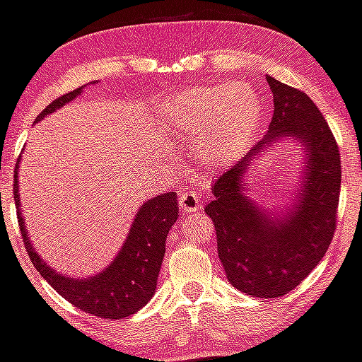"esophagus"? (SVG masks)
I'll return each mask as SVG.
<instances>
[{
    "mask_svg": "<svg viewBox=\"0 0 362 362\" xmlns=\"http://www.w3.org/2000/svg\"><path fill=\"white\" fill-rule=\"evenodd\" d=\"M179 206H181V210L187 214H192L196 212V210L201 209V199L199 196H197V192L194 190H185L179 194Z\"/></svg>",
    "mask_w": 362,
    "mask_h": 362,
    "instance_id": "34e87169",
    "label": "esophagus"
}]
</instances>
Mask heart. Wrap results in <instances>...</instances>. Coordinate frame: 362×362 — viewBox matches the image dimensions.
Listing matches in <instances>:
<instances>
[{
  "instance_id": "obj_1",
  "label": "heart",
  "mask_w": 362,
  "mask_h": 362,
  "mask_svg": "<svg viewBox=\"0 0 362 362\" xmlns=\"http://www.w3.org/2000/svg\"><path fill=\"white\" fill-rule=\"evenodd\" d=\"M166 114L175 132H199L194 145L199 165L225 168L252 141L261 119V99L245 85L196 86L175 94Z\"/></svg>"
}]
</instances>
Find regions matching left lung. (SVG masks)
Masks as SVG:
<instances>
[{
	"instance_id": "obj_1",
	"label": "left lung",
	"mask_w": 362,
	"mask_h": 362,
	"mask_svg": "<svg viewBox=\"0 0 362 362\" xmlns=\"http://www.w3.org/2000/svg\"><path fill=\"white\" fill-rule=\"evenodd\" d=\"M274 94L268 134L216 179L204 212L214 221L217 252L230 284L246 296L281 297L325 257L337 223L341 156L330 127L305 92L267 78ZM299 139L307 153L300 199L281 214L245 196L244 177L255 155L279 139Z\"/></svg>"
}]
</instances>
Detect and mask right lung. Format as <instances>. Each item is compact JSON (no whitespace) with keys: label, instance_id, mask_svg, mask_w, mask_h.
Returning <instances> with one entry per match:
<instances>
[{"label":"right lung","instance_id":"right-lung-1","mask_svg":"<svg viewBox=\"0 0 362 362\" xmlns=\"http://www.w3.org/2000/svg\"><path fill=\"white\" fill-rule=\"evenodd\" d=\"M81 94V88L57 98L41 112L36 121H41L57 108L72 101ZM18 166L14 172V201L18 209V223L23 243L27 246L28 257L47 283L56 290L63 299L72 303L76 308L101 319L129 317L152 299L158 284L159 268L165 255V241L172 225L177 221L179 206L175 192L159 194L158 197L146 201L137 210L129 238L116 259L90 279H72L59 274L40 257V252L32 246L28 239L25 219L19 210L18 194Z\"/></svg>","mask_w":362,"mask_h":362}]
</instances>
